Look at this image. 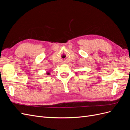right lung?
Here are the masks:
<instances>
[{
	"mask_svg": "<svg viewBox=\"0 0 130 130\" xmlns=\"http://www.w3.org/2000/svg\"><path fill=\"white\" fill-rule=\"evenodd\" d=\"M46 74H47V75H50V73H49V72H47V73H46Z\"/></svg>",
	"mask_w": 130,
	"mask_h": 130,
	"instance_id": "obj_1",
	"label": "right lung"
}]
</instances>
